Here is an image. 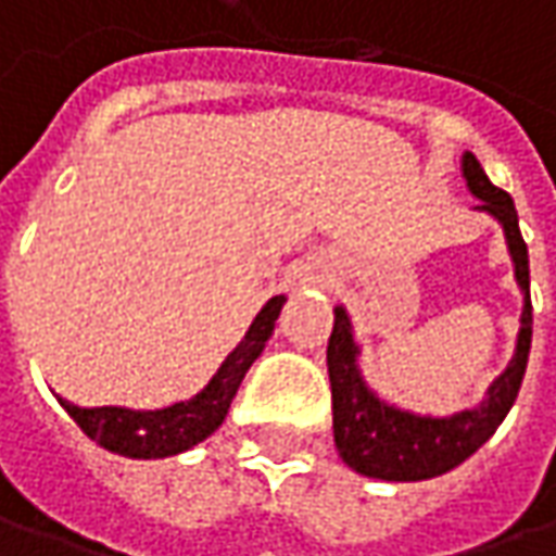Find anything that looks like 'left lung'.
Wrapping results in <instances>:
<instances>
[{"label":"left lung","mask_w":556,"mask_h":556,"mask_svg":"<svg viewBox=\"0 0 556 556\" xmlns=\"http://www.w3.org/2000/svg\"><path fill=\"white\" fill-rule=\"evenodd\" d=\"M464 176H467L470 191L482 198V210L498 216V223L504 225L507 247H510V256L517 266V281L526 290L517 355H514L510 368L492 383L489 399L480 408L460 412L455 417H415L383 405L362 383L358 368H355L350 318H346V312L337 309L331 340H328L333 445L355 473H365L374 480L417 482L458 467L460 460L470 458L482 442L498 430V424L510 412L514 399L520 393V383H523L529 346H532V300H529V250L520 235L517 206L507 191L489 182L485 169L470 151L464 154Z\"/></svg>","instance_id":"1"}]
</instances>
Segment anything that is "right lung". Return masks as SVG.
Returning <instances> with one entry per match:
<instances>
[{
    "mask_svg": "<svg viewBox=\"0 0 556 556\" xmlns=\"http://www.w3.org/2000/svg\"><path fill=\"white\" fill-rule=\"evenodd\" d=\"M285 306V296H271L263 312L253 318L247 337L235 346V353L223 362L216 377L201 393L188 402H176L161 412H132V408H79L61 399L67 415L79 424V430L96 439L101 448L126 455V458H166L198 445L210 437L228 415V405L238 393L244 374L266 350L268 337L275 331V318Z\"/></svg>",
    "mask_w": 556,
    "mask_h": 556,
    "instance_id": "right-lung-1",
    "label": "right lung"
}]
</instances>
